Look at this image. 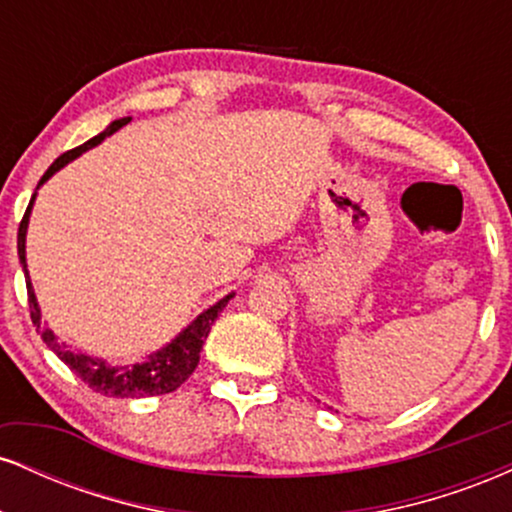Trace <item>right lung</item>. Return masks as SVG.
I'll return each mask as SVG.
<instances>
[{
    "label": "right lung",
    "mask_w": 512,
    "mask_h": 512,
    "mask_svg": "<svg viewBox=\"0 0 512 512\" xmlns=\"http://www.w3.org/2000/svg\"><path fill=\"white\" fill-rule=\"evenodd\" d=\"M127 122H129V117H122V120L110 122L108 129L98 134V137L88 139L86 144L76 146V149H72V151H64V154L57 158V161L52 163L48 170H45V175L40 178V185H43V182L48 180L52 173H57V170H60L62 166H67L69 161H74L76 156H81L84 151L93 149V146L101 144L105 137H110V134L117 132V129L125 127ZM33 199H35V195L31 197V204H28L26 214H23V219L19 223V260L23 264V274L26 276H28L26 228H28V214H31ZM26 289H28V305H31V320H33V325L38 327L43 342L48 344L50 349L55 351V354L60 356L62 361L67 363V366L72 368L88 387H91L93 392H101V395H105V397H122V399L166 395V392L178 390V387L185 383L187 378H190L192 370L197 368L199 354H202V346H204V342H207L211 325H214L216 317H219L221 310L226 308V303L233 298V296L221 298L219 303L211 305L209 310H204V313L199 315L185 332H180L178 337H175L173 342L166 346V349L156 351L154 356H149V361L134 363V366L115 368V366H108V363L101 361V358L76 354V351L67 349L62 342H57V337L48 330V327H40V308H38V301H35L31 279L26 281Z\"/></svg>",
    "instance_id": "1"
}]
</instances>
